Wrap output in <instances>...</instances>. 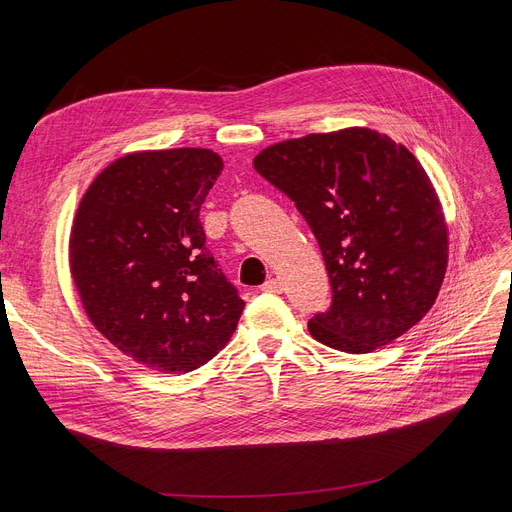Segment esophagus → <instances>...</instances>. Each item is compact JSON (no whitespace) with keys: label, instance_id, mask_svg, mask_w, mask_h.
Returning a JSON list of instances; mask_svg holds the SVG:
<instances>
[{"label":"esophagus","instance_id":"34e87169","mask_svg":"<svg viewBox=\"0 0 512 512\" xmlns=\"http://www.w3.org/2000/svg\"><path fill=\"white\" fill-rule=\"evenodd\" d=\"M282 282L278 280V278H270V280H267L263 286H261V290L263 292H272V294H280L282 292Z\"/></svg>","mask_w":512,"mask_h":512}]
</instances>
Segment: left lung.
Here are the masks:
<instances>
[{
  "label": "left lung",
  "mask_w": 512,
  "mask_h": 512,
  "mask_svg": "<svg viewBox=\"0 0 512 512\" xmlns=\"http://www.w3.org/2000/svg\"><path fill=\"white\" fill-rule=\"evenodd\" d=\"M255 170L297 205L332 284L309 334L351 355L411 330L438 299L448 226L417 157L388 134L342 128L263 149Z\"/></svg>",
  "instance_id": "8db88e82"
}]
</instances>
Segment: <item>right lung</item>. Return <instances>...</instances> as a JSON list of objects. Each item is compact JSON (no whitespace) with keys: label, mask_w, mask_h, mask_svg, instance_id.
<instances>
[{"label":"right lung","mask_w":512,"mask_h":512,"mask_svg":"<svg viewBox=\"0 0 512 512\" xmlns=\"http://www.w3.org/2000/svg\"><path fill=\"white\" fill-rule=\"evenodd\" d=\"M222 168L211 149L134 151L99 172L74 215L70 274L89 321L161 373L211 361L245 309L199 220Z\"/></svg>","instance_id":"add662e5"}]
</instances>
